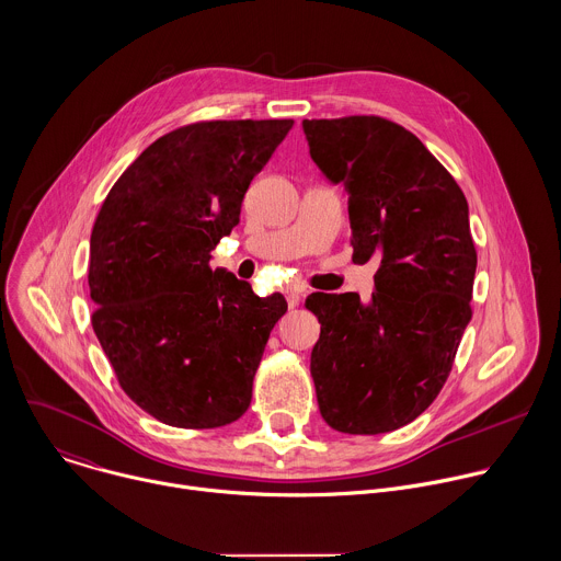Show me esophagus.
I'll list each match as a JSON object with an SVG mask.
<instances>
[{
    "mask_svg": "<svg viewBox=\"0 0 561 561\" xmlns=\"http://www.w3.org/2000/svg\"><path fill=\"white\" fill-rule=\"evenodd\" d=\"M286 299H288V306H290V308H295V306L299 304V293L290 288V290H286Z\"/></svg>",
    "mask_w": 561,
    "mask_h": 561,
    "instance_id": "esophagus-1",
    "label": "esophagus"
}]
</instances>
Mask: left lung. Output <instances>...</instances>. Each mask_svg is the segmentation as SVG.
I'll return each instance as SVG.
<instances>
[{"label":"left lung","instance_id":"8db88e82","mask_svg":"<svg viewBox=\"0 0 561 561\" xmlns=\"http://www.w3.org/2000/svg\"><path fill=\"white\" fill-rule=\"evenodd\" d=\"M310 158L343 184L352 260L377 257L375 293H312L321 323L310 375L323 421L343 434H386L443 390L471 321L476 247L451 173L405 127L381 116L304 121Z\"/></svg>","mask_w":561,"mask_h":561}]
</instances>
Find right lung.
<instances>
[{
	"mask_svg": "<svg viewBox=\"0 0 561 561\" xmlns=\"http://www.w3.org/2000/svg\"><path fill=\"white\" fill-rule=\"evenodd\" d=\"M290 127V118L178 127L123 171L96 216L92 328L125 394L164 425L214 430L251 405L288 304L209 262Z\"/></svg>",
	"mask_w": 561,
	"mask_h": 561,
	"instance_id": "add662e5",
	"label": "right lung"
}]
</instances>
